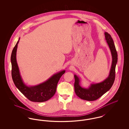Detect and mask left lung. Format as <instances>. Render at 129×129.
<instances>
[{
  "mask_svg": "<svg viewBox=\"0 0 129 129\" xmlns=\"http://www.w3.org/2000/svg\"><path fill=\"white\" fill-rule=\"evenodd\" d=\"M104 35L112 56L110 74L108 77L102 82L91 84L90 86L87 88L80 86L79 78L76 75H74V91L76 95L81 99L88 101L97 100L110 89L115 79V70L117 62V50L110 35L106 32L104 33Z\"/></svg>",
  "mask_w": 129,
  "mask_h": 129,
  "instance_id": "1",
  "label": "left lung"
}]
</instances>
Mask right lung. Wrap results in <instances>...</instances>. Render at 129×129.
<instances>
[{
    "label": "right lung",
    "mask_w": 129,
    "mask_h": 129,
    "mask_svg": "<svg viewBox=\"0 0 129 129\" xmlns=\"http://www.w3.org/2000/svg\"><path fill=\"white\" fill-rule=\"evenodd\" d=\"M19 40L20 38L13 49L11 57L12 76L14 84L19 91L30 101L39 103L47 101L55 95L58 82L65 71L54 74L47 81L37 86L25 85L20 75L16 61V51Z\"/></svg>",
    "instance_id": "obj_1"
}]
</instances>
